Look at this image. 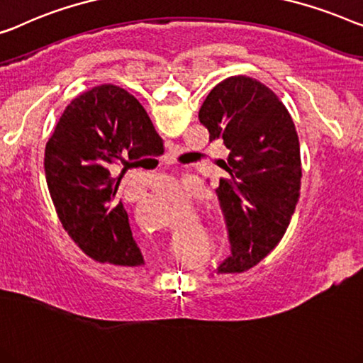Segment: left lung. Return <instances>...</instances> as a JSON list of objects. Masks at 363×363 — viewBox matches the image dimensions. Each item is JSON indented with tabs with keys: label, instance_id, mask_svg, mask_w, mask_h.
I'll use <instances>...</instances> for the list:
<instances>
[{
	"label": "left lung",
	"instance_id": "1",
	"mask_svg": "<svg viewBox=\"0 0 363 363\" xmlns=\"http://www.w3.org/2000/svg\"><path fill=\"white\" fill-rule=\"evenodd\" d=\"M209 140L229 149L216 194L228 225L230 255L219 272L249 270L286 233L301 188V155L295 123L280 98L255 78L218 83L199 109Z\"/></svg>",
	"mask_w": 363,
	"mask_h": 363
}]
</instances>
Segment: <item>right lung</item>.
Instances as JSON below:
<instances>
[{
  "mask_svg": "<svg viewBox=\"0 0 363 363\" xmlns=\"http://www.w3.org/2000/svg\"><path fill=\"white\" fill-rule=\"evenodd\" d=\"M162 154L164 140L144 106L116 85L82 93L62 113L45 145V180L62 225L91 259L143 264L113 170Z\"/></svg>",
  "mask_w": 363,
  "mask_h": 363,
  "instance_id": "right-lung-1",
  "label": "right lung"
}]
</instances>
